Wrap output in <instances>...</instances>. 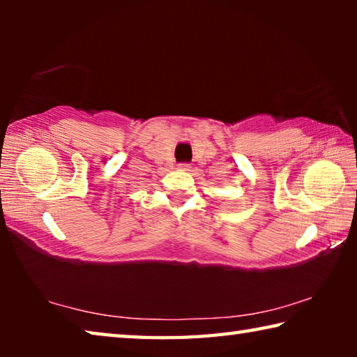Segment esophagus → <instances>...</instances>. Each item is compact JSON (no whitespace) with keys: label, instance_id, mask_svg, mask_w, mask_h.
<instances>
[{"label":"esophagus","instance_id":"esophagus-1","mask_svg":"<svg viewBox=\"0 0 357 357\" xmlns=\"http://www.w3.org/2000/svg\"><path fill=\"white\" fill-rule=\"evenodd\" d=\"M189 164H185V162H181V164H178V168L179 170H189Z\"/></svg>","mask_w":357,"mask_h":357}]
</instances>
